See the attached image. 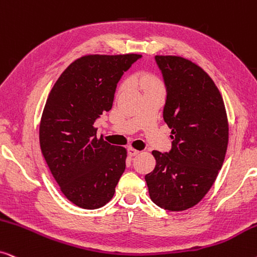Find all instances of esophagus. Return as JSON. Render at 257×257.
Masks as SVG:
<instances>
[{
	"mask_svg": "<svg viewBox=\"0 0 257 257\" xmlns=\"http://www.w3.org/2000/svg\"><path fill=\"white\" fill-rule=\"evenodd\" d=\"M127 152H128V155L131 156V157H135V156H138L139 153H141V151H138V150L132 149V148H128L127 149Z\"/></svg>",
	"mask_w": 257,
	"mask_h": 257,
	"instance_id": "34e87169",
	"label": "esophagus"
}]
</instances>
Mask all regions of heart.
<instances>
[{
    "instance_id": "heart-1",
    "label": "heart",
    "mask_w": 257,
    "mask_h": 257,
    "mask_svg": "<svg viewBox=\"0 0 257 257\" xmlns=\"http://www.w3.org/2000/svg\"><path fill=\"white\" fill-rule=\"evenodd\" d=\"M139 84L143 88H156L161 87V82L158 81V79H156L155 76L151 74H146V73H143V74L139 75Z\"/></svg>"
}]
</instances>
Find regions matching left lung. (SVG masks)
I'll return each mask as SVG.
<instances>
[{
  "label": "left lung",
  "instance_id": "1",
  "mask_svg": "<svg viewBox=\"0 0 257 257\" xmlns=\"http://www.w3.org/2000/svg\"><path fill=\"white\" fill-rule=\"evenodd\" d=\"M166 88L163 118L171 128L169 152L152 151L156 168L145 176L152 202L169 211L197 204L224 162L229 127L212 79L181 56H155Z\"/></svg>",
  "mask_w": 257,
  "mask_h": 257
}]
</instances>
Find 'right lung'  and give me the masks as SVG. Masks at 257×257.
Masks as SVG:
<instances>
[{
    "mask_svg": "<svg viewBox=\"0 0 257 257\" xmlns=\"http://www.w3.org/2000/svg\"><path fill=\"white\" fill-rule=\"evenodd\" d=\"M142 55H86L72 62L49 93L40 146L65 197L98 209L113 197L126 150L96 138L94 122L112 108L116 84Z\"/></svg>",
    "mask_w": 257,
    "mask_h": 257,
    "instance_id": "1",
    "label": "right lung"
}]
</instances>
